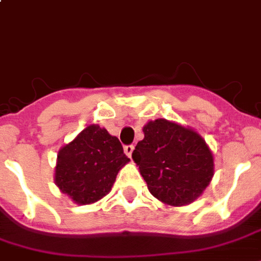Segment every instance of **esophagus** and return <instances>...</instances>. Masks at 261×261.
<instances>
[{
    "label": "esophagus",
    "mask_w": 261,
    "mask_h": 261,
    "mask_svg": "<svg viewBox=\"0 0 261 261\" xmlns=\"http://www.w3.org/2000/svg\"><path fill=\"white\" fill-rule=\"evenodd\" d=\"M133 150H134V146L133 145L124 146V153L128 156V158H131V155H133Z\"/></svg>",
    "instance_id": "esophagus-1"
}]
</instances>
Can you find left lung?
Instances as JSON below:
<instances>
[{"mask_svg": "<svg viewBox=\"0 0 261 261\" xmlns=\"http://www.w3.org/2000/svg\"><path fill=\"white\" fill-rule=\"evenodd\" d=\"M142 131L133 160L150 194L174 207L198 199L214 175L213 153L202 136L166 119L148 121Z\"/></svg>", "mask_w": 261, "mask_h": 261, "instance_id": "left-lung-1", "label": "left lung"}]
</instances>
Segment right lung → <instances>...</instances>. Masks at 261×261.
<instances>
[{
    "instance_id": "1",
    "label": "right lung",
    "mask_w": 261,
    "mask_h": 261,
    "mask_svg": "<svg viewBox=\"0 0 261 261\" xmlns=\"http://www.w3.org/2000/svg\"><path fill=\"white\" fill-rule=\"evenodd\" d=\"M128 162L117 137L90 124L59 149L54 181L76 204L95 203L111 192Z\"/></svg>"
}]
</instances>
